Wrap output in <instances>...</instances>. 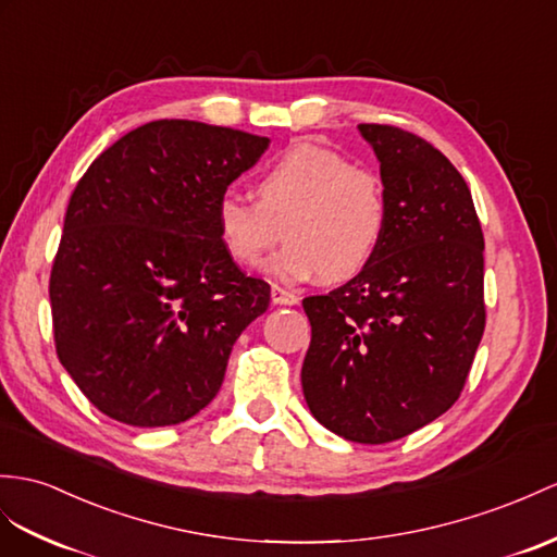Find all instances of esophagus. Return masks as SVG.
<instances>
[{"label": "esophagus", "instance_id": "1", "mask_svg": "<svg viewBox=\"0 0 557 557\" xmlns=\"http://www.w3.org/2000/svg\"><path fill=\"white\" fill-rule=\"evenodd\" d=\"M271 302H274V305H297V302H300V297H297V293H293L288 288L271 286Z\"/></svg>", "mask_w": 557, "mask_h": 557}]
</instances>
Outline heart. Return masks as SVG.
Wrapping results in <instances>:
<instances>
[{
  "label": "heart",
  "instance_id": "heart-1",
  "mask_svg": "<svg viewBox=\"0 0 557 557\" xmlns=\"http://www.w3.org/2000/svg\"><path fill=\"white\" fill-rule=\"evenodd\" d=\"M257 202L224 194L216 234L243 267H262L283 236L288 246L271 262L283 281L359 276L381 252L389 206L383 180L351 165L345 153L317 141H295L255 176Z\"/></svg>",
  "mask_w": 557,
  "mask_h": 557
}]
</instances>
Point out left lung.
Returning <instances> with one entry per match:
<instances>
[{
  "label": "left lung",
  "instance_id": "8db88e82",
  "mask_svg": "<svg viewBox=\"0 0 557 557\" xmlns=\"http://www.w3.org/2000/svg\"><path fill=\"white\" fill-rule=\"evenodd\" d=\"M381 160L389 224L375 260L305 297L311 416L359 444L395 442L449 411L482 341L484 236L470 188L435 146L361 122Z\"/></svg>",
  "mask_w": 557,
  "mask_h": 557
}]
</instances>
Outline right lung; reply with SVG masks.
Instances as JSON below:
<instances>
[{
  "label": "right lung",
  "mask_w": 557,
  "mask_h": 557,
  "mask_svg": "<svg viewBox=\"0 0 557 557\" xmlns=\"http://www.w3.org/2000/svg\"><path fill=\"white\" fill-rule=\"evenodd\" d=\"M267 146L232 127L153 120L77 182L49 276L53 345L108 418L176 425L220 392L271 288L222 246L216 202Z\"/></svg>",
  "instance_id": "add662e5"
}]
</instances>
